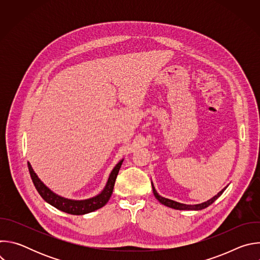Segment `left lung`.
Listing matches in <instances>:
<instances>
[{
  "mask_svg": "<svg viewBox=\"0 0 260 260\" xmlns=\"http://www.w3.org/2000/svg\"><path fill=\"white\" fill-rule=\"evenodd\" d=\"M151 185H152V189H153V194H154V197L156 198V200H157L160 204H162V205H165V206H167V207H169V208L175 209V210H187V211H200V210L206 209L207 207H209L210 205H212L222 193H223L224 190H225V189L228 188V186H229V185H228V186H225L221 191H219L215 197H213L212 199L208 200L207 202H204V203H201V204H197V205H186V204H181V203H178V202H176V201H173V200H170V199H166V198L159 196V194L157 193L155 187H154L153 182H151Z\"/></svg>",
  "mask_w": 260,
  "mask_h": 260,
  "instance_id": "obj_1",
  "label": "left lung"
}]
</instances>
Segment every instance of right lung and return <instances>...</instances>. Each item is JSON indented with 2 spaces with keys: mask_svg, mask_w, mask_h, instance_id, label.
I'll return each mask as SVG.
<instances>
[{
  "mask_svg": "<svg viewBox=\"0 0 260 260\" xmlns=\"http://www.w3.org/2000/svg\"><path fill=\"white\" fill-rule=\"evenodd\" d=\"M122 162H123V158L119 160L117 165L114 167V169L111 171L104 189L99 194L86 200H71V199H67L56 194L41 181V179L35 173V171L32 170L28 161H27V167H28V171L37 191L39 192V194L42 197V199L46 203L71 215H84L104 207L108 203V201L111 198V194L113 192L116 177L118 175V172L121 168Z\"/></svg>",
  "mask_w": 260,
  "mask_h": 260,
  "instance_id": "obj_1",
  "label": "right lung"
}]
</instances>
